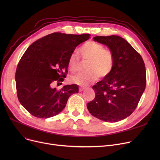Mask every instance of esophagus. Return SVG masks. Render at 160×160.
<instances>
[{"label":"esophagus","mask_w":160,"mask_h":160,"mask_svg":"<svg viewBox=\"0 0 160 160\" xmlns=\"http://www.w3.org/2000/svg\"><path fill=\"white\" fill-rule=\"evenodd\" d=\"M85 89H86V88H79V91L82 92V91H83V90H85Z\"/></svg>","instance_id":"1"}]
</instances>
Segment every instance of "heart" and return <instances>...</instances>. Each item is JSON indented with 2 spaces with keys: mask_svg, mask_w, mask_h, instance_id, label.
<instances>
[{
  "mask_svg": "<svg viewBox=\"0 0 160 160\" xmlns=\"http://www.w3.org/2000/svg\"><path fill=\"white\" fill-rule=\"evenodd\" d=\"M83 59L88 60L85 73H78L72 75L69 80L75 84L86 86L100 78L106 77L112 71L115 56L110 49L104 48V47L95 41L86 42L79 49ZM79 63V57L77 53H72L68 60V68L72 72L77 71Z\"/></svg>",
  "mask_w": 160,
  "mask_h": 160,
  "instance_id": "obj_1",
  "label": "heart"
}]
</instances>
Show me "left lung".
<instances>
[{
  "label": "left lung",
  "mask_w": 160,
  "mask_h": 160,
  "mask_svg": "<svg viewBox=\"0 0 160 160\" xmlns=\"http://www.w3.org/2000/svg\"><path fill=\"white\" fill-rule=\"evenodd\" d=\"M114 54L111 73L93 86L95 97L87 104L90 113L102 121L115 122L130 116L146 87V70L141 55L118 36H96Z\"/></svg>",
  "instance_id": "1"
}]
</instances>
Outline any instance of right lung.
Wrapping results in <instances>:
<instances>
[{"mask_svg":"<svg viewBox=\"0 0 160 160\" xmlns=\"http://www.w3.org/2000/svg\"><path fill=\"white\" fill-rule=\"evenodd\" d=\"M90 38L55 32L33 43L17 67L16 89L21 105L33 116L49 118L60 113L71 95L78 93L76 84L53 88L55 82H63L68 60L78 45Z\"/></svg>","mask_w":160,"mask_h":160,"instance_id":"obj_1","label":"right lung"}]
</instances>
